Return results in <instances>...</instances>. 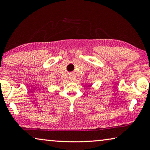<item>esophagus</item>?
<instances>
[{"instance_id":"esophagus-1","label":"esophagus","mask_w":150,"mask_h":150,"mask_svg":"<svg viewBox=\"0 0 150 150\" xmlns=\"http://www.w3.org/2000/svg\"><path fill=\"white\" fill-rule=\"evenodd\" d=\"M69 79L71 80V81H74L75 79V76L74 74H71L70 75V77H69Z\"/></svg>"}]
</instances>
